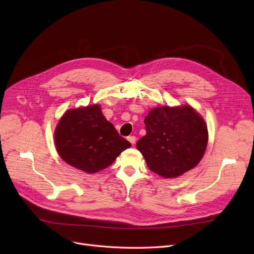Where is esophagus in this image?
<instances>
[{"mask_svg": "<svg viewBox=\"0 0 254 254\" xmlns=\"http://www.w3.org/2000/svg\"><path fill=\"white\" fill-rule=\"evenodd\" d=\"M127 140L132 144V145H134L135 143H136V140H137V138L135 137V136H129V137H127Z\"/></svg>", "mask_w": 254, "mask_h": 254, "instance_id": "esophagus-1", "label": "esophagus"}]
</instances>
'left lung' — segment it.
<instances>
[{
    "label": "left lung",
    "mask_w": 254,
    "mask_h": 254,
    "mask_svg": "<svg viewBox=\"0 0 254 254\" xmlns=\"http://www.w3.org/2000/svg\"><path fill=\"white\" fill-rule=\"evenodd\" d=\"M137 148L147 167L165 178L178 177L201 161L208 143L205 120L192 107H156L144 119Z\"/></svg>",
    "instance_id": "left-lung-1"
}]
</instances>
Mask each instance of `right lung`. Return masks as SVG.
Listing matches in <instances>:
<instances>
[{
	"label": "right lung",
	"instance_id": "right-lung-1",
	"mask_svg": "<svg viewBox=\"0 0 254 254\" xmlns=\"http://www.w3.org/2000/svg\"><path fill=\"white\" fill-rule=\"evenodd\" d=\"M55 141L63 161L89 174L111 166L131 146L104 117L99 105L66 111L57 126Z\"/></svg>",
	"mask_w": 254,
	"mask_h": 254
}]
</instances>
